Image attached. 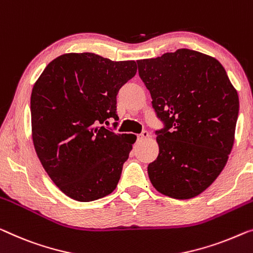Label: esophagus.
Returning a JSON list of instances; mask_svg holds the SVG:
<instances>
[{
    "mask_svg": "<svg viewBox=\"0 0 253 253\" xmlns=\"http://www.w3.org/2000/svg\"><path fill=\"white\" fill-rule=\"evenodd\" d=\"M146 137H149V131L148 130H143L141 134L137 135L138 141H143V139H145Z\"/></svg>",
    "mask_w": 253,
    "mask_h": 253,
    "instance_id": "obj_1",
    "label": "esophagus"
}]
</instances>
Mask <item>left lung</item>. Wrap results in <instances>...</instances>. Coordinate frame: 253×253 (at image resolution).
Masks as SVG:
<instances>
[{
	"label": "left lung",
	"instance_id": "1",
	"mask_svg": "<svg viewBox=\"0 0 253 253\" xmlns=\"http://www.w3.org/2000/svg\"><path fill=\"white\" fill-rule=\"evenodd\" d=\"M164 128L156 130L159 156L148 166L157 191L191 199L208 188L227 163L239 117V95L212 56L179 48L137 60Z\"/></svg>",
	"mask_w": 253,
	"mask_h": 253
}]
</instances>
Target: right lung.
<instances>
[{
	"mask_svg": "<svg viewBox=\"0 0 253 253\" xmlns=\"http://www.w3.org/2000/svg\"><path fill=\"white\" fill-rule=\"evenodd\" d=\"M136 71L133 60L67 53L48 63L34 85L30 112L37 157L55 185L76 201L107 197L119 182L136 136L101 125L119 119L117 94Z\"/></svg>",
	"mask_w": 253,
	"mask_h": 253,
	"instance_id": "add662e5",
	"label": "right lung"
}]
</instances>
